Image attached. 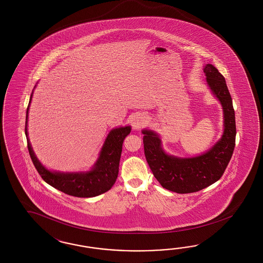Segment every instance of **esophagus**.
<instances>
[{
  "instance_id": "34e87169",
  "label": "esophagus",
  "mask_w": 263,
  "mask_h": 263,
  "mask_svg": "<svg viewBox=\"0 0 263 263\" xmlns=\"http://www.w3.org/2000/svg\"><path fill=\"white\" fill-rule=\"evenodd\" d=\"M146 122V119L143 115H137L132 120V125L134 129H141Z\"/></svg>"
}]
</instances>
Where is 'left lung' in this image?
Listing matches in <instances>:
<instances>
[{
	"label": "left lung",
	"instance_id": "obj_1",
	"mask_svg": "<svg viewBox=\"0 0 263 263\" xmlns=\"http://www.w3.org/2000/svg\"><path fill=\"white\" fill-rule=\"evenodd\" d=\"M203 72L223 111V136L208 152L191 158L168 155L162 148L159 136L152 130H143L144 155L153 175L163 188L178 194L200 191L218 181L235 146V114L226 80L212 64H207Z\"/></svg>",
	"mask_w": 263,
	"mask_h": 263
}]
</instances>
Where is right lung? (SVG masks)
Returning <instances> with one entry per match:
<instances>
[{
	"instance_id": "add662e5",
	"label": "right lung",
	"mask_w": 263,
	"mask_h": 263,
	"mask_svg": "<svg viewBox=\"0 0 263 263\" xmlns=\"http://www.w3.org/2000/svg\"><path fill=\"white\" fill-rule=\"evenodd\" d=\"M32 93L27 108L25 134L27 137L28 149L32 163L40 176L46 183L73 197L91 198L109 191L115 184L120 166L122 143L130 134L131 127L116 128L110 131L104 143L99 157L93 167L87 173H60L51 172L44 167L36 158L28 138V111L32 101Z\"/></svg>"
}]
</instances>
